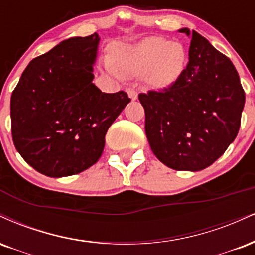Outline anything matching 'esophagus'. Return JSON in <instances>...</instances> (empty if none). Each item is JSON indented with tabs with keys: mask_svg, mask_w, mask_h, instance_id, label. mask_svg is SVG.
Here are the masks:
<instances>
[{
	"mask_svg": "<svg viewBox=\"0 0 255 255\" xmlns=\"http://www.w3.org/2000/svg\"><path fill=\"white\" fill-rule=\"evenodd\" d=\"M127 93H128V98H130L131 100H137V98H138V94H137V92L134 91V89L128 88V91H127Z\"/></svg>",
	"mask_w": 255,
	"mask_h": 255,
	"instance_id": "esophagus-1",
	"label": "esophagus"
}]
</instances>
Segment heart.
<instances>
[{
	"label": "heart",
	"mask_w": 255,
	"mask_h": 255,
	"mask_svg": "<svg viewBox=\"0 0 255 255\" xmlns=\"http://www.w3.org/2000/svg\"><path fill=\"white\" fill-rule=\"evenodd\" d=\"M115 64L107 67L115 76L143 75L145 85L164 88L180 77L187 63L184 45L161 37L146 38L137 45L123 47L115 53Z\"/></svg>",
	"instance_id": "1"
}]
</instances>
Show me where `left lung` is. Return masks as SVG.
Masks as SVG:
<instances>
[{
	"instance_id": "obj_1",
	"label": "left lung",
	"mask_w": 255,
	"mask_h": 255,
	"mask_svg": "<svg viewBox=\"0 0 255 255\" xmlns=\"http://www.w3.org/2000/svg\"><path fill=\"white\" fill-rule=\"evenodd\" d=\"M186 68L173 85L140 93L145 133L158 160L175 170L211 166L234 142L241 124L245 91L232 61L196 31Z\"/></svg>"
}]
</instances>
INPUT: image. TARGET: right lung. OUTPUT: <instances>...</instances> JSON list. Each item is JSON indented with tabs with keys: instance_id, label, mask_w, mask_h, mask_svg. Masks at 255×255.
Here are the masks:
<instances>
[{
	"instance_id": "1",
	"label": "right lung",
	"mask_w": 255,
	"mask_h": 255,
	"mask_svg": "<svg viewBox=\"0 0 255 255\" xmlns=\"http://www.w3.org/2000/svg\"><path fill=\"white\" fill-rule=\"evenodd\" d=\"M99 35L62 41L29 62L10 99L16 150L41 174L83 172L103 154L105 134L131 99L92 82Z\"/></svg>"
}]
</instances>
